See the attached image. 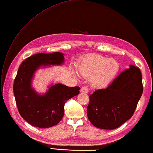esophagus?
I'll return each instance as SVG.
<instances>
[{
    "label": "esophagus",
    "instance_id": "esophagus-1",
    "mask_svg": "<svg viewBox=\"0 0 153 153\" xmlns=\"http://www.w3.org/2000/svg\"><path fill=\"white\" fill-rule=\"evenodd\" d=\"M80 92L84 93V94H88V88L86 86H84L82 88H81L80 89Z\"/></svg>",
    "mask_w": 153,
    "mask_h": 153
}]
</instances>
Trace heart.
I'll return each instance as SVG.
<instances>
[{"instance_id": "heart-1", "label": "heart", "mask_w": 153, "mask_h": 153, "mask_svg": "<svg viewBox=\"0 0 153 153\" xmlns=\"http://www.w3.org/2000/svg\"><path fill=\"white\" fill-rule=\"evenodd\" d=\"M119 65L116 60L98 54H90L78 68L84 78L90 79L92 87L101 88L109 84L116 76Z\"/></svg>"}]
</instances>
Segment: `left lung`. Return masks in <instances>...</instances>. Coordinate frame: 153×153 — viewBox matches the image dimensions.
I'll return each instance as SVG.
<instances>
[{
  "label": "left lung",
  "instance_id": "8db88e82",
  "mask_svg": "<svg viewBox=\"0 0 153 153\" xmlns=\"http://www.w3.org/2000/svg\"><path fill=\"white\" fill-rule=\"evenodd\" d=\"M143 91L141 71L130 65L106 88L90 95L87 107L88 119L100 129L118 128L134 114Z\"/></svg>",
  "mask_w": 153,
  "mask_h": 153
}]
</instances>
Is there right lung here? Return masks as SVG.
I'll return each instance as SVG.
<instances>
[{
  "label": "right lung",
  "instance_id": "add662e5",
  "mask_svg": "<svg viewBox=\"0 0 153 153\" xmlns=\"http://www.w3.org/2000/svg\"><path fill=\"white\" fill-rule=\"evenodd\" d=\"M64 54L39 53L30 56L20 65L13 83V94L19 113L29 124L47 128L58 124L63 117L64 105L67 100L77 96L80 88L52 84L45 94H40L32 86L36 71L40 67L61 65Z\"/></svg>",
  "mask_w": 153,
  "mask_h": 153
}]
</instances>
